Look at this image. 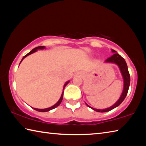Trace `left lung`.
Segmentation results:
<instances>
[{
  "instance_id": "1",
  "label": "left lung",
  "mask_w": 146,
  "mask_h": 146,
  "mask_svg": "<svg viewBox=\"0 0 146 146\" xmlns=\"http://www.w3.org/2000/svg\"><path fill=\"white\" fill-rule=\"evenodd\" d=\"M111 51L114 54H113L112 56H111L110 57H109L108 58L106 59L104 62L113 63V64H117V65L118 66V68H119V69H120L121 74H122L123 80V91H122V94H121L119 99L117 101V102H115L114 104L111 106V107H110V108L103 109V110H100V109H95V108L91 107V106H90L86 103V104L87 105L89 108H91L93 110L95 111H97V112H101V113L108 112V111H111V110H113L114 108L118 107V106L123 102V100L125 99V97H126V95L127 94L128 90H129V87L130 85V75H129V71H128L127 64H126V62H125L124 58H122V56L119 55V54L117 53V51L114 50V49H111Z\"/></svg>"
}]
</instances>
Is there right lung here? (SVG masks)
<instances>
[{
    "mask_svg": "<svg viewBox=\"0 0 146 146\" xmlns=\"http://www.w3.org/2000/svg\"><path fill=\"white\" fill-rule=\"evenodd\" d=\"M46 49V47H45V46H38V47H36V48L33 49H32V50L30 51V52H29L28 54H27V55H26L25 56H23V59H22V60H21V62H20V64L21 63V62L23 60V59H24V58H26V56H28V55H31V54L33 53H35V52H36V51H37V49ZM20 64H19V65H20ZM70 82V81L68 80V81H67V82H66L65 83V84L64 85L63 90H64V88L66 87V86L68 84L69 82ZM63 95H64V91H63L62 93L61 97H60V99L58 100V102H56L55 105H53V106H51V107H49V108H46V109H37V108H32L34 109L35 110L37 111H39V112H47V111H50V110H53V109H55V108H56V107H58V106L60 104V103H61L62 100V98H63Z\"/></svg>",
    "mask_w": 146,
    "mask_h": 146,
    "instance_id": "1",
    "label": "right lung"
}]
</instances>
